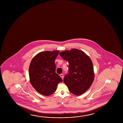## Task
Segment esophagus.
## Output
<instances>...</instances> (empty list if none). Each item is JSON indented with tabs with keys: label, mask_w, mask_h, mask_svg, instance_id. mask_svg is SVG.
Returning <instances> with one entry per match:
<instances>
[{
	"label": "esophagus",
	"mask_w": 123,
	"mask_h": 123,
	"mask_svg": "<svg viewBox=\"0 0 123 123\" xmlns=\"http://www.w3.org/2000/svg\"><path fill=\"white\" fill-rule=\"evenodd\" d=\"M60 76L61 77V78L63 79V77H64V76H63V74H60Z\"/></svg>",
	"instance_id": "1"
}]
</instances>
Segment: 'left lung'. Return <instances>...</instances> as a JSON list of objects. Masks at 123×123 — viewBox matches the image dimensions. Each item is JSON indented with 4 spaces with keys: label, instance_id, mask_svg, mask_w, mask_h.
<instances>
[{
    "label": "left lung",
    "instance_id": "left-lung-1",
    "mask_svg": "<svg viewBox=\"0 0 123 123\" xmlns=\"http://www.w3.org/2000/svg\"><path fill=\"white\" fill-rule=\"evenodd\" d=\"M68 62V71L63 81L71 93L82 94L92 84L94 78L93 63L84 52L78 49L65 50L59 53Z\"/></svg>",
    "mask_w": 123,
    "mask_h": 123
}]
</instances>
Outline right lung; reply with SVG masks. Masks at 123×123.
I'll return each instance as SVG.
<instances>
[{
  "instance_id": "1",
  "label": "right lung",
  "mask_w": 123,
  "mask_h": 123,
  "mask_svg": "<svg viewBox=\"0 0 123 123\" xmlns=\"http://www.w3.org/2000/svg\"><path fill=\"white\" fill-rule=\"evenodd\" d=\"M59 53V50L41 52L31 61L29 69L30 82L41 94H52L56 91L59 83L62 82V78L55 72V60Z\"/></svg>"
}]
</instances>
